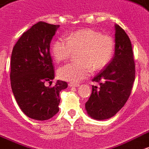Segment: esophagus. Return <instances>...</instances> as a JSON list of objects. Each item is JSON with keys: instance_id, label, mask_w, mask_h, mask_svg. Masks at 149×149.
Instances as JSON below:
<instances>
[{"instance_id": "1", "label": "esophagus", "mask_w": 149, "mask_h": 149, "mask_svg": "<svg viewBox=\"0 0 149 149\" xmlns=\"http://www.w3.org/2000/svg\"><path fill=\"white\" fill-rule=\"evenodd\" d=\"M80 84L79 83H69V87H79Z\"/></svg>"}]
</instances>
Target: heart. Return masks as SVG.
Wrapping results in <instances>:
<instances>
[{"instance_id": "obj_1", "label": "heart", "mask_w": 149, "mask_h": 149, "mask_svg": "<svg viewBox=\"0 0 149 149\" xmlns=\"http://www.w3.org/2000/svg\"><path fill=\"white\" fill-rule=\"evenodd\" d=\"M79 61L60 67L58 75L61 80L77 82L87 77L93 70L104 69L111 62L114 52V41L111 35L86 28L71 33L67 38H59L51 47L57 61L67 60L77 52Z\"/></svg>"}]
</instances>
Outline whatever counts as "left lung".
Returning a JSON list of instances; mask_svg holds the SVG:
<instances>
[{
    "instance_id": "8db88e82",
    "label": "left lung",
    "mask_w": 149,
    "mask_h": 149,
    "mask_svg": "<svg viewBox=\"0 0 149 149\" xmlns=\"http://www.w3.org/2000/svg\"><path fill=\"white\" fill-rule=\"evenodd\" d=\"M135 80V63L130 39L119 25L115 24V50L110 63L92 81L91 96L85 109L92 118L108 119L124 107L131 94Z\"/></svg>"
}]
</instances>
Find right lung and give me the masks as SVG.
I'll use <instances>...</instances> for the list:
<instances>
[{
  "label": "right lung",
  "instance_id": "obj_1",
  "mask_svg": "<svg viewBox=\"0 0 149 149\" xmlns=\"http://www.w3.org/2000/svg\"><path fill=\"white\" fill-rule=\"evenodd\" d=\"M58 27L38 22L21 35L12 52V90L19 108L32 119L44 121L54 116L59 111V94L68 86L62 80L46 86L54 78L49 44Z\"/></svg>",
  "mask_w": 149,
  "mask_h": 149
}]
</instances>
